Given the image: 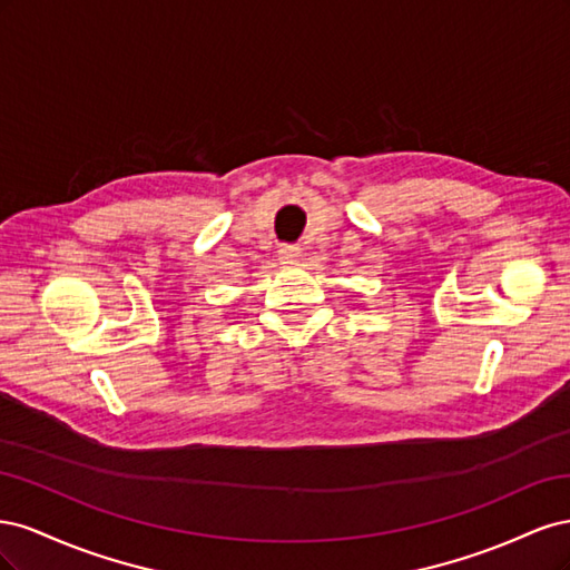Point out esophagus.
<instances>
[{"mask_svg": "<svg viewBox=\"0 0 570 570\" xmlns=\"http://www.w3.org/2000/svg\"><path fill=\"white\" fill-rule=\"evenodd\" d=\"M278 256H281L283 264H295L297 258L302 256V247L299 245H281Z\"/></svg>", "mask_w": 570, "mask_h": 570, "instance_id": "34e87169", "label": "esophagus"}]
</instances>
